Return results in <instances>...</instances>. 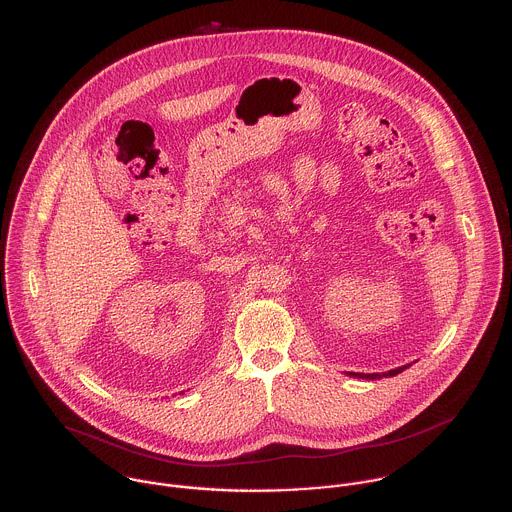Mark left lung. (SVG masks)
Listing matches in <instances>:
<instances>
[{
	"label": "left lung",
	"mask_w": 512,
	"mask_h": 512,
	"mask_svg": "<svg viewBox=\"0 0 512 512\" xmlns=\"http://www.w3.org/2000/svg\"><path fill=\"white\" fill-rule=\"evenodd\" d=\"M410 365L398 366V368H392L388 372H372V374H365V372H349V376H355V378H366V380H378V378H386V376H396L400 374L402 370H406Z\"/></svg>",
	"instance_id": "1"
}]
</instances>
